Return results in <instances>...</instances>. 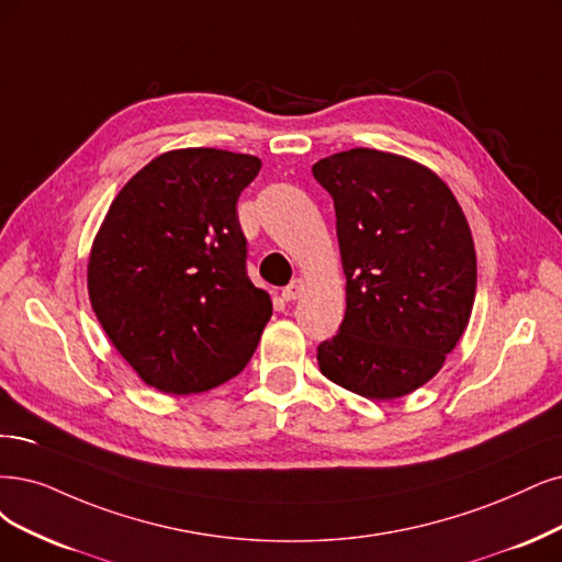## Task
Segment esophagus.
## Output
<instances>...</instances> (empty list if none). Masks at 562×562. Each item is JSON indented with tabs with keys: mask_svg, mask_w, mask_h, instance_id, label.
I'll use <instances>...</instances> for the list:
<instances>
[{
	"mask_svg": "<svg viewBox=\"0 0 562 562\" xmlns=\"http://www.w3.org/2000/svg\"><path fill=\"white\" fill-rule=\"evenodd\" d=\"M303 280H294L292 284H286L284 289H282V299L284 301H296L301 294H303Z\"/></svg>",
	"mask_w": 562,
	"mask_h": 562,
	"instance_id": "34e87169",
	"label": "esophagus"
}]
</instances>
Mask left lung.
<instances>
[{
	"label": "left lung",
	"instance_id": "obj_1",
	"mask_svg": "<svg viewBox=\"0 0 562 562\" xmlns=\"http://www.w3.org/2000/svg\"><path fill=\"white\" fill-rule=\"evenodd\" d=\"M334 199L347 278L322 375L370 401L401 398L438 372L468 326L476 257L468 220L426 166L370 148L313 166Z\"/></svg>",
	"mask_w": 562,
	"mask_h": 562
}]
</instances>
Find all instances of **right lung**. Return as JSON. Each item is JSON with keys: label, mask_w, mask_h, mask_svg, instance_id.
<instances>
[{"label": "right lung", "mask_w": 562, "mask_h": 562, "mask_svg": "<svg viewBox=\"0 0 562 562\" xmlns=\"http://www.w3.org/2000/svg\"><path fill=\"white\" fill-rule=\"evenodd\" d=\"M259 169L252 155L171 150L111 203L90 252L88 292L145 384L201 393L252 359L273 303L247 278L236 203Z\"/></svg>", "instance_id": "1"}]
</instances>
